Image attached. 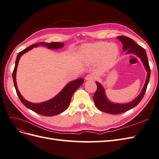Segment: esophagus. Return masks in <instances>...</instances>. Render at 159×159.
<instances>
[{"label":"esophagus","mask_w":159,"mask_h":159,"mask_svg":"<svg viewBox=\"0 0 159 159\" xmlns=\"http://www.w3.org/2000/svg\"><path fill=\"white\" fill-rule=\"evenodd\" d=\"M95 79H96V76L93 74L87 75L86 76V77H85V79H86L87 80H93Z\"/></svg>","instance_id":"34e87169"}]
</instances>
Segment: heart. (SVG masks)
Here are the masks:
<instances>
[{"mask_svg": "<svg viewBox=\"0 0 159 159\" xmlns=\"http://www.w3.org/2000/svg\"><path fill=\"white\" fill-rule=\"evenodd\" d=\"M118 48L114 43L107 42H97L86 44L82 48V54L90 62L101 59L105 64L113 62L118 54Z\"/></svg>", "mask_w": 159, "mask_h": 159, "instance_id": "heart-1", "label": "heart"}]
</instances>
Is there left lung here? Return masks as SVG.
Returning <instances> with one entry per match:
<instances>
[{
  "label": "left lung",
  "mask_w": 159,
  "mask_h": 159,
  "mask_svg": "<svg viewBox=\"0 0 159 159\" xmlns=\"http://www.w3.org/2000/svg\"><path fill=\"white\" fill-rule=\"evenodd\" d=\"M117 39H120L121 43H123L124 51H126L127 54H134L139 57L143 62L146 70L148 72V74L145 84L140 94L132 102L125 104H115L109 101L106 96H105L103 87L98 82H96L97 89L94 96H93V100H94L96 107L101 111L113 115L120 114V113L127 111L136 107L140 102L146 93L150 76V68L148 64V57L144 49L139 45H138L133 39L126 37V36L120 35L117 37Z\"/></svg>",
  "instance_id": "obj_1"
}]
</instances>
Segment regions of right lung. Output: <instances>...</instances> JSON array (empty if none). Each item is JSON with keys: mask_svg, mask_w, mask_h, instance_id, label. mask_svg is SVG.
I'll return each mask as SVG.
<instances>
[{"mask_svg": "<svg viewBox=\"0 0 159 159\" xmlns=\"http://www.w3.org/2000/svg\"><path fill=\"white\" fill-rule=\"evenodd\" d=\"M39 46H46L51 49H58L62 48L64 46V43L60 42L47 43L41 42L38 43L33 44L30 47H28L25 48V50L20 52L17 56V58H16L15 66L13 72V79L15 90L19 98L26 107L29 108L31 110L38 113L39 115L45 116H53L60 114V113H62L68 108L69 104H70L72 94L83 83L84 79H79L72 81V82L69 83L58 95L48 101H45V102L40 103H32L26 101L20 94L17 87V83H16V72H17V65L20 58L23 54L31 50L34 47H38Z\"/></svg>", "mask_w": 159, "mask_h": 159, "instance_id": "right-lung-1", "label": "right lung"}]
</instances>
